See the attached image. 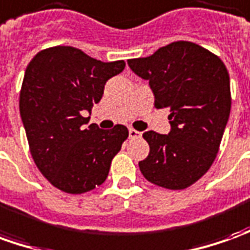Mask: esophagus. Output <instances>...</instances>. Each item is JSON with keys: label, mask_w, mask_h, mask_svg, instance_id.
Listing matches in <instances>:
<instances>
[{"label": "esophagus", "mask_w": 250, "mask_h": 250, "mask_svg": "<svg viewBox=\"0 0 250 250\" xmlns=\"http://www.w3.org/2000/svg\"><path fill=\"white\" fill-rule=\"evenodd\" d=\"M139 137H141V132L139 131L134 130V128H130V130H128V138L134 139V138H139Z\"/></svg>", "instance_id": "esophagus-1"}]
</instances>
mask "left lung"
<instances>
[{"instance_id":"left-lung-1","label":"left lung","mask_w":250,"mask_h":250,"mask_svg":"<svg viewBox=\"0 0 250 250\" xmlns=\"http://www.w3.org/2000/svg\"><path fill=\"white\" fill-rule=\"evenodd\" d=\"M127 64L149 82L154 105L169 111L167 135L144 132L150 150L139 169L157 186L186 189L209 169L218 153L231 108L227 68L218 56L188 41Z\"/></svg>"}]
</instances>
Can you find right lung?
I'll return each mask as SVG.
<instances>
[{
  "mask_svg": "<svg viewBox=\"0 0 250 250\" xmlns=\"http://www.w3.org/2000/svg\"><path fill=\"white\" fill-rule=\"evenodd\" d=\"M125 67L123 60L104 62L76 47L54 46L25 68L20 116L32 159L54 188L81 194L105 182L128 130L86 127L87 113L103 98L106 81Z\"/></svg>",
  "mask_w": 250,
  "mask_h": 250,
  "instance_id": "add662e5",
  "label": "right lung"
}]
</instances>
